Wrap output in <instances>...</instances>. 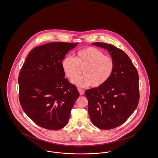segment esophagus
I'll use <instances>...</instances> for the list:
<instances>
[{
    "label": "esophagus",
    "mask_w": 158,
    "mask_h": 158,
    "mask_svg": "<svg viewBox=\"0 0 158 158\" xmlns=\"http://www.w3.org/2000/svg\"><path fill=\"white\" fill-rule=\"evenodd\" d=\"M78 91H79V94H80V95H83V94H84V91H83L82 89H78Z\"/></svg>",
    "instance_id": "1"
}]
</instances>
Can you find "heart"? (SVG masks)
I'll return each mask as SVG.
<instances>
[{"mask_svg":"<svg viewBox=\"0 0 158 158\" xmlns=\"http://www.w3.org/2000/svg\"><path fill=\"white\" fill-rule=\"evenodd\" d=\"M61 67L65 75L73 80L83 68L84 76L73 81L76 85L83 87L92 85L98 88L106 82L113 75L115 64L110 56L94 47L78 50L75 58L66 56L61 61Z\"/></svg>","mask_w":158,"mask_h":158,"instance_id":"b5f03b06","label":"heart"}]
</instances>
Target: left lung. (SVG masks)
<instances>
[{
    "label": "left lung",
    "mask_w": 158,
    "mask_h": 158,
    "mask_svg": "<svg viewBox=\"0 0 158 158\" xmlns=\"http://www.w3.org/2000/svg\"><path fill=\"white\" fill-rule=\"evenodd\" d=\"M92 44L109 52L115 68L104 85L85 90L88 113L95 126L110 130L123 124L135 111L140 98L139 74L131 60L122 50L104 43Z\"/></svg>",
    "instance_id": "left-lung-1"
}]
</instances>
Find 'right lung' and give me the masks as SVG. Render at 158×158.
<instances>
[{
	"instance_id": "obj_1",
	"label": "right lung",
	"mask_w": 158,
	"mask_h": 158,
	"mask_svg": "<svg viewBox=\"0 0 158 158\" xmlns=\"http://www.w3.org/2000/svg\"><path fill=\"white\" fill-rule=\"evenodd\" d=\"M77 44L52 42L36 47L21 69L19 102L23 111L40 127L58 130L68 123L79 93L64 77L61 61Z\"/></svg>"
}]
</instances>
